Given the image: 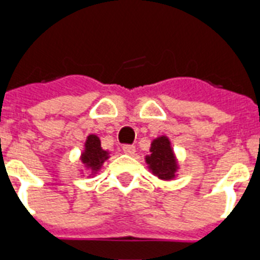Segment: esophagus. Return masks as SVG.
I'll return each instance as SVG.
<instances>
[{
	"label": "esophagus",
	"mask_w": 260,
	"mask_h": 260,
	"mask_svg": "<svg viewBox=\"0 0 260 260\" xmlns=\"http://www.w3.org/2000/svg\"><path fill=\"white\" fill-rule=\"evenodd\" d=\"M122 151L126 153V155H134L135 146H133V144H123Z\"/></svg>",
	"instance_id": "obj_1"
}]
</instances>
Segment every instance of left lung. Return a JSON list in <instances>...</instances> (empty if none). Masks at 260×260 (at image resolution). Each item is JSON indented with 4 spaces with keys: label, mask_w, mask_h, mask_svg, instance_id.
Masks as SVG:
<instances>
[{
    "label": "left lung",
    "mask_w": 260,
    "mask_h": 260,
    "mask_svg": "<svg viewBox=\"0 0 260 260\" xmlns=\"http://www.w3.org/2000/svg\"><path fill=\"white\" fill-rule=\"evenodd\" d=\"M150 155L146 157L147 164L155 176L161 180H172L177 171V162L174 158L171 142L167 137H160L151 143Z\"/></svg>",
    "instance_id": "1"
}]
</instances>
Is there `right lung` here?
<instances>
[{
	"label": "right lung",
	"mask_w": 260,
	"mask_h": 260,
	"mask_svg": "<svg viewBox=\"0 0 260 260\" xmlns=\"http://www.w3.org/2000/svg\"><path fill=\"white\" fill-rule=\"evenodd\" d=\"M108 158V152L102 148V143L96 135H88L86 141V150L82 153V161L92 172L100 169L103 162Z\"/></svg>",
	"instance_id": "add662e5"
}]
</instances>
